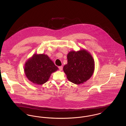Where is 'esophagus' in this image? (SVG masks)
Segmentation results:
<instances>
[{
	"mask_svg": "<svg viewBox=\"0 0 126 126\" xmlns=\"http://www.w3.org/2000/svg\"><path fill=\"white\" fill-rule=\"evenodd\" d=\"M59 70H60V71H61V70L63 69V66H59Z\"/></svg>",
	"mask_w": 126,
	"mask_h": 126,
	"instance_id": "1",
	"label": "esophagus"
}]
</instances>
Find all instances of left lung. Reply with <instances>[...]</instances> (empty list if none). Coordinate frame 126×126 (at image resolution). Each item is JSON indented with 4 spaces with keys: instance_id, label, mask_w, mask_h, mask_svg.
<instances>
[{
    "instance_id": "8db88e82",
    "label": "left lung",
    "mask_w": 126,
    "mask_h": 126,
    "mask_svg": "<svg viewBox=\"0 0 126 126\" xmlns=\"http://www.w3.org/2000/svg\"><path fill=\"white\" fill-rule=\"evenodd\" d=\"M67 64L63 70L67 79L74 84L83 83L93 75L94 70V61L92 55L84 49L72 51L67 56Z\"/></svg>"
}]
</instances>
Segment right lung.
<instances>
[{
    "label": "right lung",
    "instance_id": "right-lung-1",
    "mask_svg": "<svg viewBox=\"0 0 126 126\" xmlns=\"http://www.w3.org/2000/svg\"><path fill=\"white\" fill-rule=\"evenodd\" d=\"M58 69V67L47 55L34 54L26 62L24 72L30 81L41 85L45 83L51 74Z\"/></svg>",
    "mask_w": 126,
    "mask_h": 126
}]
</instances>
